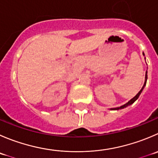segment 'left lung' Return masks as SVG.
Segmentation results:
<instances>
[{
	"mask_svg": "<svg viewBox=\"0 0 158 158\" xmlns=\"http://www.w3.org/2000/svg\"><path fill=\"white\" fill-rule=\"evenodd\" d=\"M143 56H144V53H143ZM147 79H148V72H146V75H145V82H144V84H143V87H142L141 89L140 90V92H139V93H137V94L136 95V96H134V97L133 98V99H131V100L129 101V102H127L126 104H124V105L121 106H120V107H116V108H111V109H110V110H121V109L125 108V107L128 106H130V105H131V104L134 103V102H135V101L137 100V99H138L139 96H140V93H142V91H143V88H144V86H145V85H146V83H147Z\"/></svg>",
	"mask_w": 158,
	"mask_h": 158,
	"instance_id": "left-lung-1",
	"label": "left lung"
}]
</instances>
